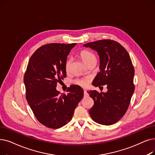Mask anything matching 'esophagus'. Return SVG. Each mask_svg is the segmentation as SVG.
<instances>
[{
    "instance_id": "34e87169",
    "label": "esophagus",
    "mask_w": 155,
    "mask_h": 155,
    "mask_svg": "<svg viewBox=\"0 0 155 155\" xmlns=\"http://www.w3.org/2000/svg\"><path fill=\"white\" fill-rule=\"evenodd\" d=\"M84 96H85V97L89 96V94L87 93V92L86 90H84Z\"/></svg>"
}]
</instances>
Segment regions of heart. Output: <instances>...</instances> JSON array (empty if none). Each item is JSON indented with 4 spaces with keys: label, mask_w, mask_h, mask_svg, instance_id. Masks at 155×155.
I'll use <instances>...</instances> for the list:
<instances>
[{
    "label": "heart",
    "mask_w": 155,
    "mask_h": 155,
    "mask_svg": "<svg viewBox=\"0 0 155 155\" xmlns=\"http://www.w3.org/2000/svg\"><path fill=\"white\" fill-rule=\"evenodd\" d=\"M80 56L81 58L82 61L86 65L89 62H91L92 60L96 59L95 56H94L92 52L88 51H82L80 54ZM70 60L68 59L65 63V70L67 72L70 70ZM89 81H90V79L89 78H78L75 80V81H74V83L82 87H87L89 85Z\"/></svg>",
    "instance_id": "1"
}]
</instances>
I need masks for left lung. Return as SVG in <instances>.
<instances>
[{
  "instance_id": "1",
  "label": "left lung",
  "mask_w": 155,
  "mask_h": 155,
  "mask_svg": "<svg viewBox=\"0 0 155 155\" xmlns=\"http://www.w3.org/2000/svg\"><path fill=\"white\" fill-rule=\"evenodd\" d=\"M84 47L96 51L99 57L100 71L92 85L99 87L106 85L107 89L106 92H87L94 101L89 114L99 124L113 125L125 115L134 91V69L130 57L122 45L111 40H97Z\"/></svg>"
}]
</instances>
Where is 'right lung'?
<instances>
[{
    "label": "right lung",
    "instance_id": "add662e5",
    "mask_svg": "<svg viewBox=\"0 0 155 155\" xmlns=\"http://www.w3.org/2000/svg\"><path fill=\"white\" fill-rule=\"evenodd\" d=\"M76 44H49L40 47L31 56L24 77L26 97L40 123L58 129L71 120L84 97V90L73 85L68 94H60L57 83L66 76L67 56Z\"/></svg>",
    "mask_w": 155,
    "mask_h": 155
}]
</instances>
